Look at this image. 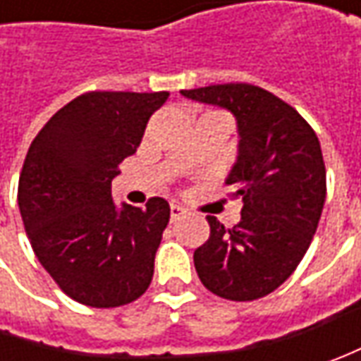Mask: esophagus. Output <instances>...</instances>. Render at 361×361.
<instances>
[{
    "mask_svg": "<svg viewBox=\"0 0 361 361\" xmlns=\"http://www.w3.org/2000/svg\"><path fill=\"white\" fill-rule=\"evenodd\" d=\"M183 215H185V209L183 207H178V204L171 207V221H178V219H183Z\"/></svg>",
    "mask_w": 361,
    "mask_h": 361,
    "instance_id": "esophagus-1",
    "label": "esophagus"
}]
</instances>
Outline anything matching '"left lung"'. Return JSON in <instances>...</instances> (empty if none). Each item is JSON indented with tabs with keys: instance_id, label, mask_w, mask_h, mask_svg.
<instances>
[{
	"instance_id": "1",
	"label": "left lung",
	"mask_w": 361,
	"mask_h": 361,
	"mask_svg": "<svg viewBox=\"0 0 361 361\" xmlns=\"http://www.w3.org/2000/svg\"><path fill=\"white\" fill-rule=\"evenodd\" d=\"M180 94L231 110L241 138L227 178L231 195L243 199L241 221L227 229L207 216L211 235L192 255L195 269L219 298H265L298 269L322 216L326 164L317 134L293 106L253 84Z\"/></svg>"
}]
</instances>
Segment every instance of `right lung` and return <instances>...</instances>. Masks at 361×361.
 <instances>
[{
	"mask_svg": "<svg viewBox=\"0 0 361 361\" xmlns=\"http://www.w3.org/2000/svg\"><path fill=\"white\" fill-rule=\"evenodd\" d=\"M169 92H86L37 132L18 185L21 221L37 261L68 298L120 307L152 281L171 207L112 201L118 164L136 152Z\"/></svg>",
	"mask_w": 361,
	"mask_h": 361,
	"instance_id": "add662e5",
	"label": "right lung"
}]
</instances>
